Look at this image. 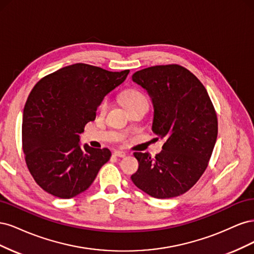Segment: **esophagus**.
<instances>
[{"instance_id": "34e87169", "label": "esophagus", "mask_w": 254, "mask_h": 254, "mask_svg": "<svg viewBox=\"0 0 254 254\" xmlns=\"http://www.w3.org/2000/svg\"><path fill=\"white\" fill-rule=\"evenodd\" d=\"M114 156L120 157V158H124V157H126V152L122 151V150H117V151H114Z\"/></svg>"}]
</instances>
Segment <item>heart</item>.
I'll list each match as a JSON object with an SVG mask.
<instances>
[{
    "mask_svg": "<svg viewBox=\"0 0 254 254\" xmlns=\"http://www.w3.org/2000/svg\"><path fill=\"white\" fill-rule=\"evenodd\" d=\"M122 102H123V105L126 107V109L131 108V107H133L137 104L147 103L145 96L141 93V92L136 91V90L126 91L125 93L122 95ZM108 105H109V102L107 101V99H105V101L101 104V110H106L107 108H108Z\"/></svg>",
    "mask_w": 254,
    "mask_h": 254,
    "instance_id": "heart-1",
    "label": "heart"
}]
</instances>
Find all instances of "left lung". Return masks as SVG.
I'll return each instance as SVG.
<instances>
[{
    "instance_id": "8db88e82",
    "label": "left lung",
    "mask_w": 254,
    "mask_h": 254,
    "mask_svg": "<svg viewBox=\"0 0 254 254\" xmlns=\"http://www.w3.org/2000/svg\"><path fill=\"white\" fill-rule=\"evenodd\" d=\"M132 81L149 95L151 129L164 144L155 158L134 152L139 170L131 180L151 197L180 196L204 173L216 143L217 117L210 96L196 76L178 64L144 68Z\"/></svg>"
}]
</instances>
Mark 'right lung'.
Wrapping results in <instances>:
<instances>
[{"mask_svg":"<svg viewBox=\"0 0 254 254\" xmlns=\"http://www.w3.org/2000/svg\"><path fill=\"white\" fill-rule=\"evenodd\" d=\"M128 74L75 64L48 75L30 92L23 110V151L35 181L49 194L77 196L109 161L108 148L82 147L79 134L95 120L105 96Z\"/></svg>","mask_w":254,"mask_h":254,"instance_id":"right-lung-1","label":"right lung"}]
</instances>
